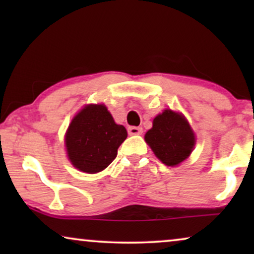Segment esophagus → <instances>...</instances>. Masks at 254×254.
<instances>
[{"label":"esophagus","mask_w":254,"mask_h":254,"mask_svg":"<svg viewBox=\"0 0 254 254\" xmlns=\"http://www.w3.org/2000/svg\"><path fill=\"white\" fill-rule=\"evenodd\" d=\"M128 133H129V135H141L142 133H143V129H142L141 127L131 126L128 128Z\"/></svg>","instance_id":"34e87169"}]
</instances>
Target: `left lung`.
<instances>
[{
    "mask_svg": "<svg viewBox=\"0 0 254 254\" xmlns=\"http://www.w3.org/2000/svg\"><path fill=\"white\" fill-rule=\"evenodd\" d=\"M144 140L159 161L177 166L190 155L195 145V135L182 113L164 110L152 121V128Z\"/></svg>",
    "mask_w": 254,
    "mask_h": 254,
    "instance_id": "1",
    "label": "left lung"
}]
</instances>
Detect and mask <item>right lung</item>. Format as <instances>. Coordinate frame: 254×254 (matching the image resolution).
Listing matches in <instances>:
<instances>
[{
    "label": "right lung",
    "mask_w": 254,
    "mask_h": 254,
    "mask_svg": "<svg viewBox=\"0 0 254 254\" xmlns=\"http://www.w3.org/2000/svg\"><path fill=\"white\" fill-rule=\"evenodd\" d=\"M126 138V128L114 123L104 104H89L71 120L64 142L69 161L76 169L97 173L113 162Z\"/></svg>",
    "instance_id": "obj_1"
}]
</instances>
